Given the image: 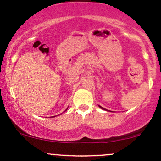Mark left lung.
Segmentation results:
<instances>
[{
    "label": "left lung",
    "instance_id": "1",
    "mask_svg": "<svg viewBox=\"0 0 161 161\" xmlns=\"http://www.w3.org/2000/svg\"><path fill=\"white\" fill-rule=\"evenodd\" d=\"M100 107V108H101V109H102V110H106V109H105V108H102V107H101V106H99Z\"/></svg>",
    "mask_w": 161,
    "mask_h": 161
}]
</instances>
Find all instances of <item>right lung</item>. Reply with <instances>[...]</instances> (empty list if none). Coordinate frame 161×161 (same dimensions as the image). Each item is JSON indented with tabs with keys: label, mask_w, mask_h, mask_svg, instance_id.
<instances>
[{
	"label": "right lung",
	"mask_w": 161,
	"mask_h": 161,
	"mask_svg": "<svg viewBox=\"0 0 161 161\" xmlns=\"http://www.w3.org/2000/svg\"><path fill=\"white\" fill-rule=\"evenodd\" d=\"M67 109H68V108H67ZM67 109H66V110H67ZM66 110H65V111H66Z\"/></svg>",
	"instance_id": "right-lung-1"
}]
</instances>
